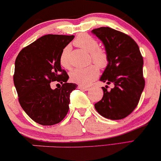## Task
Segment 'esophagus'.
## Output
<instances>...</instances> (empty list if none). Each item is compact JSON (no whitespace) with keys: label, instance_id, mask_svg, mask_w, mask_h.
<instances>
[{"label":"esophagus","instance_id":"esophagus-1","mask_svg":"<svg viewBox=\"0 0 161 161\" xmlns=\"http://www.w3.org/2000/svg\"><path fill=\"white\" fill-rule=\"evenodd\" d=\"M78 88L79 89H80V90H84V91H87L89 89V87H83V86H81V85H79L78 86Z\"/></svg>","mask_w":161,"mask_h":161}]
</instances>
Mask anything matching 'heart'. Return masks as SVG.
<instances>
[{"label":"heart","mask_w":161,"mask_h":161,"mask_svg":"<svg viewBox=\"0 0 161 161\" xmlns=\"http://www.w3.org/2000/svg\"><path fill=\"white\" fill-rule=\"evenodd\" d=\"M74 43L78 47L90 53V61L96 64H91L86 68H78L71 71L70 79L71 81L81 86H89L99 75V69H105L109 62L106 51L99 47V43L91 36L83 34L76 37ZM71 47L67 45L62 50L60 56V64L65 69H70Z\"/></svg>","instance_id":"obj_1"}]
</instances>
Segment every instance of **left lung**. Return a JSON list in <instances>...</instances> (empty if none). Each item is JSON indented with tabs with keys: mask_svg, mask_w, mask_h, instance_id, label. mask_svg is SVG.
Here are the masks:
<instances>
[{
	"mask_svg": "<svg viewBox=\"0 0 161 161\" xmlns=\"http://www.w3.org/2000/svg\"><path fill=\"white\" fill-rule=\"evenodd\" d=\"M92 32L103 42L109 59L100 81L115 85L110 91L107 86L102 87L103 96L95 108L106 119H124L137 106L145 87L142 54L136 42L125 33L108 27Z\"/></svg>",
	"mask_w": 161,
	"mask_h": 161,
	"instance_id": "8db88e82",
	"label": "left lung"
}]
</instances>
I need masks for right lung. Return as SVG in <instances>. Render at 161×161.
<instances>
[{
	"label": "right lung",
	"mask_w": 161,
	"mask_h": 161,
	"mask_svg": "<svg viewBox=\"0 0 161 161\" xmlns=\"http://www.w3.org/2000/svg\"><path fill=\"white\" fill-rule=\"evenodd\" d=\"M74 35H46L19 52L15 61L14 83L21 108L36 123L58 124L66 116L71 91L76 84L67 83L69 75L61 69L62 50ZM53 81L62 86L53 90Z\"/></svg>",
	"instance_id": "obj_1"
}]
</instances>
